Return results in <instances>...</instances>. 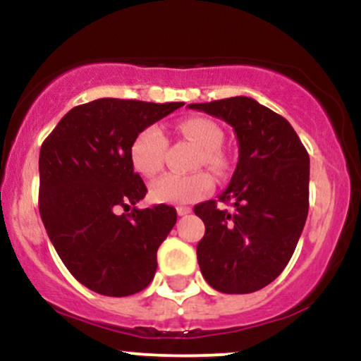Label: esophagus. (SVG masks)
<instances>
[{
  "label": "esophagus",
  "mask_w": 361,
  "mask_h": 361,
  "mask_svg": "<svg viewBox=\"0 0 361 361\" xmlns=\"http://www.w3.org/2000/svg\"><path fill=\"white\" fill-rule=\"evenodd\" d=\"M192 212V209L190 207H176V214L180 215V217H183V215H188Z\"/></svg>",
  "instance_id": "1"
}]
</instances>
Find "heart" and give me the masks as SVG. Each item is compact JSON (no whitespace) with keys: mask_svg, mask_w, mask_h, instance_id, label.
<instances>
[{"mask_svg":"<svg viewBox=\"0 0 361 361\" xmlns=\"http://www.w3.org/2000/svg\"><path fill=\"white\" fill-rule=\"evenodd\" d=\"M176 130L193 142L198 151L195 164H205L214 171H221L226 164L219 146L222 142V130L217 123L205 117H188L178 122ZM168 140L157 126H149L135 135L130 144V163L139 175L151 178L163 168V156ZM214 180L209 173L197 171L190 175H163L149 186L151 198L157 204L188 205L200 200L212 192Z\"/></svg>","mask_w":361,"mask_h":361,"instance_id":"obj_1","label":"heart"}]
</instances>
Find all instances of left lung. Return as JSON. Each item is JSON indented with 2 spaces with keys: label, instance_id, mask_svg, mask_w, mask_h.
I'll return each mask as SVG.
<instances>
[{
  "label": "left lung",
  "instance_id": "8db88e82",
  "mask_svg": "<svg viewBox=\"0 0 361 361\" xmlns=\"http://www.w3.org/2000/svg\"><path fill=\"white\" fill-rule=\"evenodd\" d=\"M190 109L234 128L239 161L231 183L215 200L195 205L205 224L197 258L207 283L222 293H251L283 271L309 212V154L281 115L247 97Z\"/></svg>",
  "mask_w": 361,
  "mask_h": 361
}]
</instances>
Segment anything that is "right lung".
<instances>
[{"mask_svg": "<svg viewBox=\"0 0 361 361\" xmlns=\"http://www.w3.org/2000/svg\"><path fill=\"white\" fill-rule=\"evenodd\" d=\"M183 105L100 98L69 110L40 147V217L62 263L93 292L127 297L154 279L176 210L135 207L147 188L128 151L142 128Z\"/></svg>", "mask_w": 361, "mask_h": 361, "instance_id": "add662e5", "label": "right lung"}]
</instances>
